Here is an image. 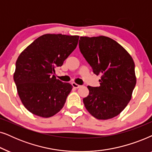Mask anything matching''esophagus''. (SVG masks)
<instances>
[{
  "label": "esophagus",
  "instance_id": "34e87169",
  "mask_svg": "<svg viewBox=\"0 0 152 152\" xmlns=\"http://www.w3.org/2000/svg\"><path fill=\"white\" fill-rule=\"evenodd\" d=\"M72 86L74 87V88H80V85H78V84L75 83H72Z\"/></svg>",
  "mask_w": 152,
  "mask_h": 152
}]
</instances>
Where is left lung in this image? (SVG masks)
Here are the masks:
<instances>
[{
    "label": "left lung",
    "instance_id": "8db88e82",
    "mask_svg": "<svg viewBox=\"0 0 152 152\" xmlns=\"http://www.w3.org/2000/svg\"><path fill=\"white\" fill-rule=\"evenodd\" d=\"M78 44L94 74L102 76L100 86H88L85 106L98 120L113 118L126 108L136 84L133 58L120 44L105 36L80 37Z\"/></svg>",
    "mask_w": 152,
    "mask_h": 152
}]
</instances>
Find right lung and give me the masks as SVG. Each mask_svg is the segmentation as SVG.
Masks as SVG:
<instances>
[{
  "mask_svg": "<svg viewBox=\"0 0 152 152\" xmlns=\"http://www.w3.org/2000/svg\"><path fill=\"white\" fill-rule=\"evenodd\" d=\"M78 39L77 35L46 34L18 57L14 80L22 104L32 114L50 117L63 108L73 87L56 78V68L63 64Z\"/></svg>",
  "mask_w": 152,
  "mask_h": 152,
  "instance_id": "1",
  "label": "right lung"
}]
</instances>
